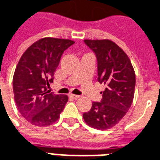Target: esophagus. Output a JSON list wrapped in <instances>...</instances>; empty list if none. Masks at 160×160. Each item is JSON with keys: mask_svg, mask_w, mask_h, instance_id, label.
Returning <instances> with one entry per match:
<instances>
[{"mask_svg": "<svg viewBox=\"0 0 160 160\" xmlns=\"http://www.w3.org/2000/svg\"><path fill=\"white\" fill-rule=\"evenodd\" d=\"M69 96L71 98H74V99H76V98H80V96H79V95H75V94H70Z\"/></svg>", "mask_w": 160, "mask_h": 160, "instance_id": "1", "label": "esophagus"}]
</instances>
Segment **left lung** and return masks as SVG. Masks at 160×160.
<instances>
[{"instance_id":"left-lung-1","label":"left lung","mask_w":160,"mask_h":160,"mask_svg":"<svg viewBox=\"0 0 160 160\" xmlns=\"http://www.w3.org/2000/svg\"><path fill=\"white\" fill-rule=\"evenodd\" d=\"M97 59L98 81L104 84L100 102H92L83 118L90 127L109 129L126 115L134 94L135 74L129 58L111 40H84Z\"/></svg>"}]
</instances>
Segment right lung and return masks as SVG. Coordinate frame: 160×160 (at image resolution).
<instances>
[{"mask_svg":"<svg viewBox=\"0 0 160 160\" xmlns=\"http://www.w3.org/2000/svg\"><path fill=\"white\" fill-rule=\"evenodd\" d=\"M74 42L44 38L26 49L16 67L12 88L18 110L36 126H48L60 118L68 100L67 95L49 92L63 52Z\"/></svg>","mask_w":160,"mask_h":160,"instance_id":"obj_1","label":"right lung"}]
</instances>
